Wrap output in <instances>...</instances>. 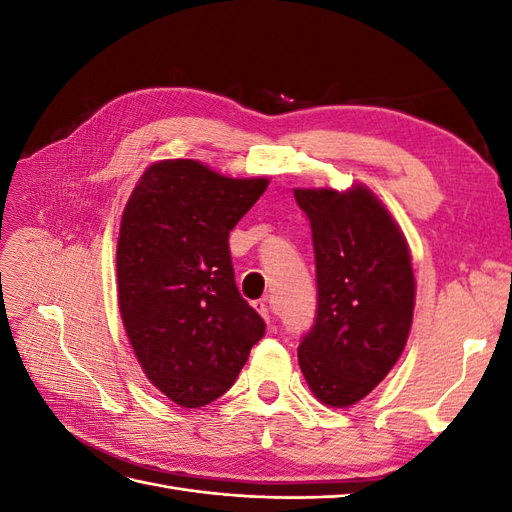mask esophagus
<instances>
[{"label": "esophagus", "mask_w": 512, "mask_h": 512, "mask_svg": "<svg viewBox=\"0 0 512 512\" xmlns=\"http://www.w3.org/2000/svg\"><path fill=\"white\" fill-rule=\"evenodd\" d=\"M254 309L256 312L265 318L267 322H271L273 320V314H271V309H269V303H267V299H260V301H254Z\"/></svg>", "instance_id": "esophagus-1"}]
</instances>
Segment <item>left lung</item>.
I'll return each mask as SVG.
<instances>
[{
	"mask_svg": "<svg viewBox=\"0 0 512 512\" xmlns=\"http://www.w3.org/2000/svg\"><path fill=\"white\" fill-rule=\"evenodd\" d=\"M312 226L318 316L299 346L309 391L348 408L386 378L406 348L416 299L410 245L363 183L294 188Z\"/></svg>",
	"mask_w": 512,
	"mask_h": 512,
	"instance_id": "8db88e82",
	"label": "left lung"
}]
</instances>
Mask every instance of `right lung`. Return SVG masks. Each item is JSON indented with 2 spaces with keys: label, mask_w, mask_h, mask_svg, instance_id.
I'll use <instances>...</instances> for the list:
<instances>
[{
  "label": "right lung",
  "mask_w": 512,
  "mask_h": 512,
  "mask_svg": "<svg viewBox=\"0 0 512 512\" xmlns=\"http://www.w3.org/2000/svg\"><path fill=\"white\" fill-rule=\"evenodd\" d=\"M267 185L269 177H226L198 160H160L123 209V329L149 382L177 406L224 395L265 335V320L237 290L228 235Z\"/></svg>",
  "instance_id": "1"
}]
</instances>
